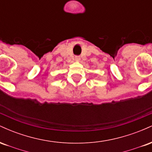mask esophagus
I'll return each instance as SVG.
<instances>
[{"label": "esophagus", "instance_id": "esophagus-1", "mask_svg": "<svg viewBox=\"0 0 152 152\" xmlns=\"http://www.w3.org/2000/svg\"><path fill=\"white\" fill-rule=\"evenodd\" d=\"M75 61H80V57L79 56H76V57H75Z\"/></svg>", "mask_w": 152, "mask_h": 152}]
</instances>
